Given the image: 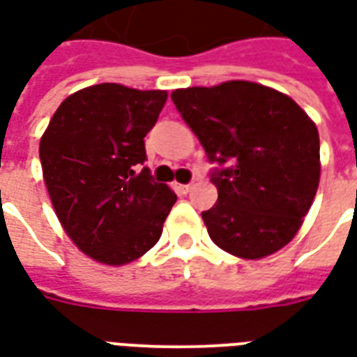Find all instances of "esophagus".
<instances>
[{"label":"esophagus","instance_id":"esophagus-1","mask_svg":"<svg viewBox=\"0 0 357 357\" xmlns=\"http://www.w3.org/2000/svg\"><path fill=\"white\" fill-rule=\"evenodd\" d=\"M174 189H176L178 193L187 195L189 191H191V189H193V185H191V183H176V185H174Z\"/></svg>","mask_w":357,"mask_h":357}]
</instances>
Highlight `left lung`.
<instances>
[{
    "label": "left lung",
    "instance_id": "left-lung-1",
    "mask_svg": "<svg viewBox=\"0 0 357 357\" xmlns=\"http://www.w3.org/2000/svg\"><path fill=\"white\" fill-rule=\"evenodd\" d=\"M172 101L201 141L218 202L210 239L258 260L291 243L319 185V133L291 97L255 82L176 89Z\"/></svg>",
    "mask_w": 357,
    "mask_h": 357
}]
</instances>
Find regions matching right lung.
<instances>
[{"mask_svg":"<svg viewBox=\"0 0 357 357\" xmlns=\"http://www.w3.org/2000/svg\"><path fill=\"white\" fill-rule=\"evenodd\" d=\"M166 97L120 84L80 89L61 102L40 141L59 222L97 262L122 266L151 250L178 199L140 167L147 160L145 135Z\"/></svg>","mask_w":357,"mask_h":357,"instance_id":"right-lung-1","label":"right lung"}]
</instances>
